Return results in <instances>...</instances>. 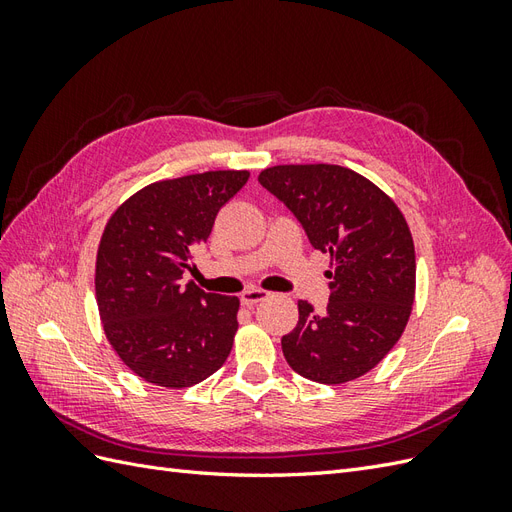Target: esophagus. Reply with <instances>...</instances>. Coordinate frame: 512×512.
Here are the masks:
<instances>
[{
	"label": "esophagus",
	"mask_w": 512,
	"mask_h": 512,
	"mask_svg": "<svg viewBox=\"0 0 512 512\" xmlns=\"http://www.w3.org/2000/svg\"><path fill=\"white\" fill-rule=\"evenodd\" d=\"M269 297V292L267 290H260V288H247V290H243L241 292V303L243 305H247V307H252V305H256V303H260V301H265Z\"/></svg>",
	"instance_id": "1"
}]
</instances>
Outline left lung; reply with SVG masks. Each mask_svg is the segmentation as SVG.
I'll use <instances>...</instances> for the list:
<instances>
[{"instance_id": "8db88e82", "label": "left lung", "mask_w": 512, "mask_h": 512, "mask_svg": "<svg viewBox=\"0 0 512 512\" xmlns=\"http://www.w3.org/2000/svg\"><path fill=\"white\" fill-rule=\"evenodd\" d=\"M258 181L331 256L327 312L299 301L297 327L282 337L288 365L320 384L367 374L399 342L412 312L416 258L404 213L378 185L337 164L271 166Z\"/></svg>"}]
</instances>
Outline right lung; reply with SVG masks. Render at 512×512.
I'll return each instance as SVG.
<instances>
[{
  "instance_id": "add662e5",
  "label": "right lung",
  "mask_w": 512,
  "mask_h": 512,
  "mask_svg": "<svg viewBox=\"0 0 512 512\" xmlns=\"http://www.w3.org/2000/svg\"><path fill=\"white\" fill-rule=\"evenodd\" d=\"M247 170L166 179L132 194L106 222L96 258V301L106 339L138 378L166 389L203 382L228 359L239 299L183 284L215 215Z\"/></svg>"
}]
</instances>
